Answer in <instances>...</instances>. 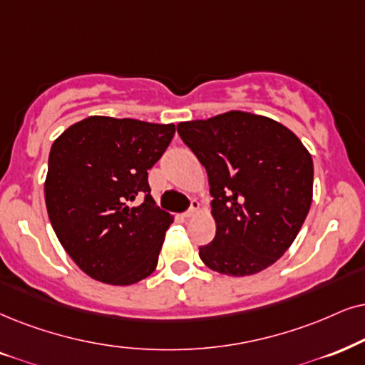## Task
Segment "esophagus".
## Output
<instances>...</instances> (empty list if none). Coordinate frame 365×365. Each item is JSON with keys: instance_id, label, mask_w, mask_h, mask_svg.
Listing matches in <instances>:
<instances>
[{"instance_id": "1", "label": "esophagus", "mask_w": 365, "mask_h": 365, "mask_svg": "<svg viewBox=\"0 0 365 365\" xmlns=\"http://www.w3.org/2000/svg\"><path fill=\"white\" fill-rule=\"evenodd\" d=\"M198 209H200V204H198L197 200H192V205H190V209H188L185 214H183V217H187V219H190V217H193V215H197L198 214Z\"/></svg>"}]
</instances>
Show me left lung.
<instances>
[{"label": "left lung", "mask_w": 365, "mask_h": 365, "mask_svg": "<svg viewBox=\"0 0 365 365\" xmlns=\"http://www.w3.org/2000/svg\"><path fill=\"white\" fill-rule=\"evenodd\" d=\"M205 167L215 237L198 249L220 274L251 276L274 264L305 222L313 198V160L292 129L229 110L177 124Z\"/></svg>", "instance_id": "1"}]
</instances>
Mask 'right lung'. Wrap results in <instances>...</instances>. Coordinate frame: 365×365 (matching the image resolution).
<instances>
[{
	"label": "right lung",
	"mask_w": 365,
	"mask_h": 365,
	"mask_svg": "<svg viewBox=\"0 0 365 365\" xmlns=\"http://www.w3.org/2000/svg\"><path fill=\"white\" fill-rule=\"evenodd\" d=\"M173 135L175 124L89 116L53 141L45 178L48 219L92 279L128 286L156 269L173 215L155 205L148 170ZM141 195L145 200L135 206Z\"/></svg>",
	"instance_id": "1"
}]
</instances>
